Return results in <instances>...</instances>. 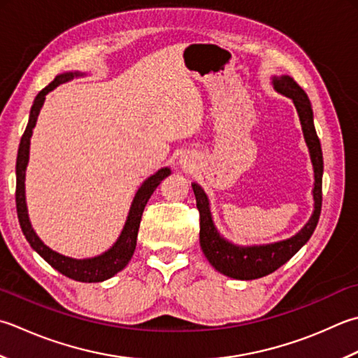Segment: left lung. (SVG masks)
Returning a JSON list of instances; mask_svg holds the SVG:
<instances>
[{
  "instance_id": "left-lung-1",
  "label": "left lung",
  "mask_w": 358,
  "mask_h": 358,
  "mask_svg": "<svg viewBox=\"0 0 358 358\" xmlns=\"http://www.w3.org/2000/svg\"><path fill=\"white\" fill-rule=\"evenodd\" d=\"M273 85H275L276 91L290 97L295 103L301 125H303L306 143L310 152L315 172V211L309 223L296 236L282 242L262 245V247H236V245L222 239L217 233L211 219V213H209L206 194L203 192V189L199 185H192L195 200H197V209L200 213V245L203 253H205L208 261L211 262L215 270H219L229 278L245 279V281L267 276L289 261L310 239L320 220L321 203H323V191H321L323 189V152H321L320 138L313 125L312 103L306 91L290 76L275 77Z\"/></svg>"
}]
</instances>
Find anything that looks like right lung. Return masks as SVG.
Segmentation results:
<instances>
[{"instance_id": "right-lung-1", "label": "right lung", "mask_w": 358, "mask_h": 358, "mask_svg": "<svg viewBox=\"0 0 358 358\" xmlns=\"http://www.w3.org/2000/svg\"><path fill=\"white\" fill-rule=\"evenodd\" d=\"M74 76H77V73L74 74L66 73V74L57 76L48 87H45L40 91L37 97H35L34 105L31 108V115H29V122L26 125L23 136H21L18 155H17V187H15L17 214H18L21 231H23L26 241L31 243V247L37 251V253L43 257L51 267L60 271L62 275H65L66 278L74 279V281L101 282L116 275L117 271H121L125 265L129 264V261L133 256V251L136 248L139 222H141L143 211L147 205V201H149L150 195L153 194V191H155L157 186L171 173V171L167 169V167H163V169H159L155 175H152L150 178H147L143 183V186L138 189L121 236H119V239L113 247H111L108 251H105L103 255L93 259H71V257L55 253V251H52L51 248H48L46 245L38 239L37 234L34 233L29 217H27L26 199H24V172H26L27 159H29V143H31L32 129L35 127V122H37L40 108L45 102V96L49 93V91H52L55 87H59L60 83L73 79Z\"/></svg>"}]
</instances>
